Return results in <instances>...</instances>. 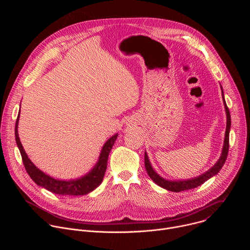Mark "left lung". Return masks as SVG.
I'll list each match as a JSON object with an SVG mask.
<instances>
[{
    "label": "left lung",
    "instance_id": "1",
    "mask_svg": "<svg viewBox=\"0 0 250 250\" xmlns=\"http://www.w3.org/2000/svg\"><path fill=\"white\" fill-rule=\"evenodd\" d=\"M222 89V94H223V101H224V104H225V110H226V114H227V127H226V133H225V140H224V146H223V150H222V154L221 157L219 158V160L217 161V163L213 165L211 168H209L208 171H206L205 173L201 174L200 176L191 178V179H186V180H177V181H172V180H168L165 179V178L161 177L159 174L156 173V171L153 169V167L151 166V163L149 161L148 155L146 151L145 153V165H146V169L148 173V176L151 178L152 181L157 184L158 186L162 187L165 190L171 191V192H181V191H185V190H190V189H194L197 188L198 186L202 185L203 183H205L207 180H208L209 178H211L212 176L217 175L220 170L222 169V167L224 166L227 157H228V152H229V130H230V114L229 111L228 105L226 104V100L224 97V90L223 87L221 86Z\"/></svg>",
    "mask_w": 250,
    "mask_h": 250
}]
</instances>
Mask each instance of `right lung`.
I'll return each instance as SVG.
<instances>
[{"label":"right lung","mask_w":250,"mask_h":250,"mask_svg":"<svg viewBox=\"0 0 250 250\" xmlns=\"http://www.w3.org/2000/svg\"><path fill=\"white\" fill-rule=\"evenodd\" d=\"M19 120H20V113L18 115L16 127H15L17 146L20 149L22 162L27 174L29 175L31 179L37 183V185L43 187L54 194L63 195V196L64 195L65 196L86 195L92 192L93 190H95L97 187H99V185H101L104 179L105 169H106V164H108V157L112 150L113 146L115 145V141L119 135L118 133L114 134L112 137H110L105 141V144L102 147L98 162L93 167V169L90 170L86 175L80 178H77V179L60 180V179H55V178L45 174L43 171H42L40 168L35 166L31 162V160L28 158L19 137V132H18Z\"/></svg>","instance_id":"obj_1"}]
</instances>
